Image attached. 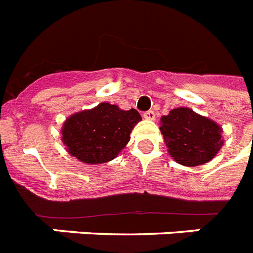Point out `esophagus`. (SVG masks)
Wrapping results in <instances>:
<instances>
[{"label":"esophagus","instance_id":"1","mask_svg":"<svg viewBox=\"0 0 253 253\" xmlns=\"http://www.w3.org/2000/svg\"><path fill=\"white\" fill-rule=\"evenodd\" d=\"M144 119H148V121H155L156 118V113L154 110H150V111H146L144 114H143Z\"/></svg>","mask_w":253,"mask_h":253}]
</instances>
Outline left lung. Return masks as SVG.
Wrapping results in <instances>:
<instances>
[{
	"label": "left lung",
	"instance_id": "8db88e82",
	"mask_svg": "<svg viewBox=\"0 0 253 253\" xmlns=\"http://www.w3.org/2000/svg\"><path fill=\"white\" fill-rule=\"evenodd\" d=\"M160 131L173 160L184 167L209 163L223 146L222 127L189 107H176L163 115Z\"/></svg>",
	"mask_w": 253,
	"mask_h": 253
}]
</instances>
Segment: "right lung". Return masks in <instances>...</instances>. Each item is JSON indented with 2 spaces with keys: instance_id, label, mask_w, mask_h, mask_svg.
Segmentation results:
<instances>
[{
  "instance_id": "1",
  "label": "right lung",
  "mask_w": 253,
  "mask_h": 253,
  "mask_svg": "<svg viewBox=\"0 0 253 253\" xmlns=\"http://www.w3.org/2000/svg\"><path fill=\"white\" fill-rule=\"evenodd\" d=\"M142 117L135 109L122 110L101 102L93 109L75 113L61 127L67 152L85 164L111 162L130 142V134Z\"/></svg>"
}]
</instances>
